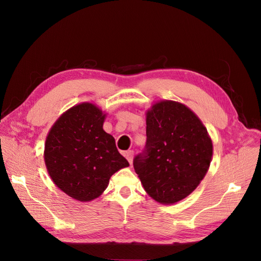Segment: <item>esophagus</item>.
Returning a JSON list of instances; mask_svg holds the SVG:
<instances>
[{
	"instance_id": "obj_1",
	"label": "esophagus",
	"mask_w": 261,
	"mask_h": 261,
	"mask_svg": "<svg viewBox=\"0 0 261 261\" xmlns=\"http://www.w3.org/2000/svg\"><path fill=\"white\" fill-rule=\"evenodd\" d=\"M124 155H125L126 159H127V161L132 164V162H133V156H134V151H133V150H128V151L124 152Z\"/></svg>"
}]
</instances>
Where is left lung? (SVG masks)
Listing matches in <instances>:
<instances>
[{"label": "left lung", "instance_id": "1", "mask_svg": "<svg viewBox=\"0 0 261 261\" xmlns=\"http://www.w3.org/2000/svg\"><path fill=\"white\" fill-rule=\"evenodd\" d=\"M147 143L134 169L146 193L173 204L186 198L207 174L213 146L207 128L180 102L161 100L146 113Z\"/></svg>", "mask_w": 261, "mask_h": 261}]
</instances>
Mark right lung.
Returning <instances> with one entry per match:
<instances>
[{"mask_svg":"<svg viewBox=\"0 0 261 261\" xmlns=\"http://www.w3.org/2000/svg\"><path fill=\"white\" fill-rule=\"evenodd\" d=\"M106 116L96 105L83 102L63 113L45 138L46 171L54 184L75 200L98 198L114 173L129 167L114 137L103 129Z\"/></svg>","mask_w":261,"mask_h":261,"instance_id":"right-lung-1","label":"right lung"}]
</instances>
